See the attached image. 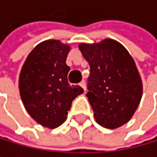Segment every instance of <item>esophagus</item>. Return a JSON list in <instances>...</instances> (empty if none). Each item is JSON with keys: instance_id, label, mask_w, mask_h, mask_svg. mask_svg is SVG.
Returning <instances> with one entry per match:
<instances>
[{"instance_id": "34e87169", "label": "esophagus", "mask_w": 157, "mask_h": 157, "mask_svg": "<svg viewBox=\"0 0 157 157\" xmlns=\"http://www.w3.org/2000/svg\"><path fill=\"white\" fill-rule=\"evenodd\" d=\"M79 85H80V86L82 87V89H83V90H85V82H79Z\"/></svg>"}]
</instances>
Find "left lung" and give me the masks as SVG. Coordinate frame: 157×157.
<instances>
[{
	"mask_svg": "<svg viewBox=\"0 0 157 157\" xmlns=\"http://www.w3.org/2000/svg\"><path fill=\"white\" fill-rule=\"evenodd\" d=\"M78 49L90 67L86 96L96 123L111 130L128 123L143 96L142 78L133 57L111 38L80 43Z\"/></svg>",
	"mask_w": 157,
	"mask_h": 157,
	"instance_id": "8db88e82",
	"label": "left lung"
}]
</instances>
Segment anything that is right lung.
Masks as SVG:
<instances>
[{"label": "right lung", "mask_w": 157, "mask_h": 157, "mask_svg": "<svg viewBox=\"0 0 157 157\" xmlns=\"http://www.w3.org/2000/svg\"><path fill=\"white\" fill-rule=\"evenodd\" d=\"M71 46L49 39L34 47L23 63L18 88L25 110L38 124L49 129L67 119L72 102L83 89L70 85L66 60Z\"/></svg>", "instance_id": "add662e5"}]
</instances>
